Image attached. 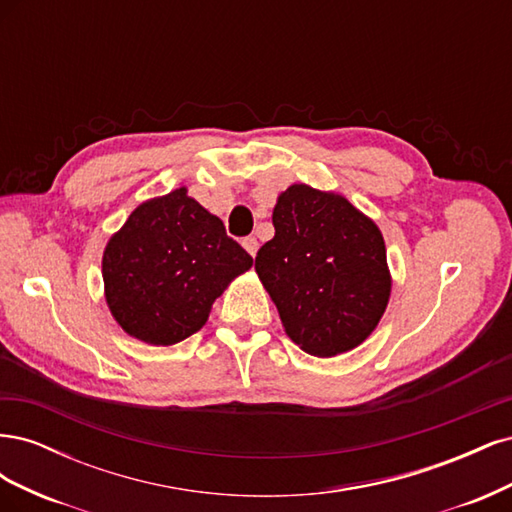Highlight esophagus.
<instances>
[{"label":"esophagus","instance_id":"esophagus-1","mask_svg":"<svg viewBox=\"0 0 512 512\" xmlns=\"http://www.w3.org/2000/svg\"><path fill=\"white\" fill-rule=\"evenodd\" d=\"M243 247L247 250V254H250V256L254 258L256 252H258V239H256V237H245V239H243Z\"/></svg>","mask_w":512,"mask_h":512}]
</instances>
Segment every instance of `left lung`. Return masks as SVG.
I'll list each match as a JSON object with an SVG mask.
<instances>
[{
	"instance_id": "left-lung-1",
	"label": "left lung",
	"mask_w": 512,
	"mask_h": 512,
	"mask_svg": "<svg viewBox=\"0 0 512 512\" xmlns=\"http://www.w3.org/2000/svg\"><path fill=\"white\" fill-rule=\"evenodd\" d=\"M256 273L294 344L335 356L378 327L391 297L382 232L344 196L294 183L273 209Z\"/></svg>"
}]
</instances>
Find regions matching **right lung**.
Wrapping results in <instances>:
<instances>
[{"label":"right lung","instance_id":"right-lung-1","mask_svg":"<svg viewBox=\"0 0 512 512\" xmlns=\"http://www.w3.org/2000/svg\"><path fill=\"white\" fill-rule=\"evenodd\" d=\"M252 256L188 190L138 205L106 243L104 294L128 335L173 346L203 329L213 301Z\"/></svg>","mask_w":512,"mask_h":512}]
</instances>
